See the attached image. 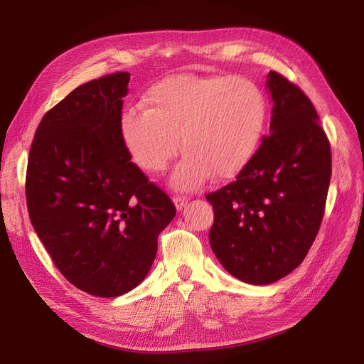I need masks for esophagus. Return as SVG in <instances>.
Returning <instances> with one entry per match:
<instances>
[{
	"mask_svg": "<svg viewBox=\"0 0 364 364\" xmlns=\"http://www.w3.org/2000/svg\"><path fill=\"white\" fill-rule=\"evenodd\" d=\"M173 202H174V205H176V208L178 209H182L185 205H186V202H188V197H185V196H174L173 197Z\"/></svg>",
	"mask_w": 364,
	"mask_h": 364,
	"instance_id": "34e87169",
	"label": "esophagus"
}]
</instances>
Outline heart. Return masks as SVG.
Returning a JSON list of instances; mask_svg holds the SVG:
<instances>
[{"label":"heart","mask_w":364,"mask_h":364,"mask_svg":"<svg viewBox=\"0 0 364 364\" xmlns=\"http://www.w3.org/2000/svg\"><path fill=\"white\" fill-rule=\"evenodd\" d=\"M141 109L121 115V142L150 174L167 168L181 146L185 156L171 178L179 190L199 188L209 176L217 182L237 178L257 155L269 117L257 82L225 74L167 77L142 97Z\"/></svg>","instance_id":"1"}]
</instances>
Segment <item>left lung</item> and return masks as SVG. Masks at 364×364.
I'll use <instances>...</instances> for the list:
<instances>
[{
    "label": "left lung",
    "instance_id": "8db88e82",
    "mask_svg": "<svg viewBox=\"0 0 364 364\" xmlns=\"http://www.w3.org/2000/svg\"><path fill=\"white\" fill-rule=\"evenodd\" d=\"M267 77L270 135L234 182L206 194L215 257L232 277L255 285L279 281L304 261L331 179V146L311 100L279 73Z\"/></svg>",
    "mask_w": 364,
    "mask_h": 364
}]
</instances>
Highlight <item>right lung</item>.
I'll return each instance as SVG.
<instances>
[{"instance_id":"right-lung-1","label":"right lung","mask_w":364,"mask_h":364,"mask_svg":"<svg viewBox=\"0 0 364 364\" xmlns=\"http://www.w3.org/2000/svg\"><path fill=\"white\" fill-rule=\"evenodd\" d=\"M129 73L87 82L43 115L26 176L30 222L74 287L117 297L147 277L176 215L121 142Z\"/></svg>"}]
</instances>
